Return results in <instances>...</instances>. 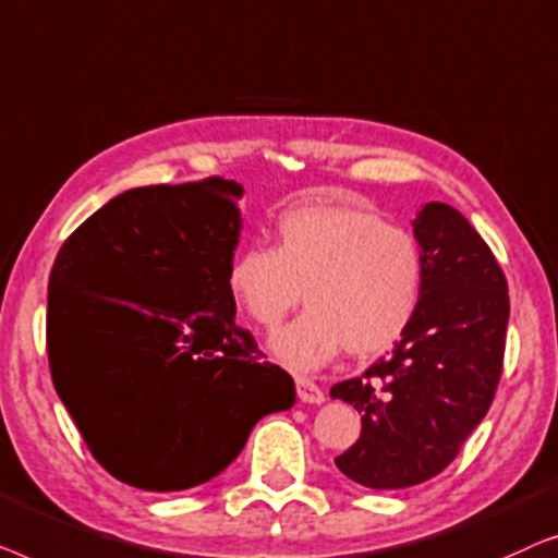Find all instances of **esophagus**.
Wrapping results in <instances>:
<instances>
[{
    "mask_svg": "<svg viewBox=\"0 0 558 558\" xmlns=\"http://www.w3.org/2000/svg\"><path fill=\"white\" fill-rule=\"evenodd\" d=\"M295 387H298V399L305 404H324V389L318 387L316 381L305 379V376H298L295 379Z\"/></svg>",
    "mask_w": 558,
    "mask_h": 558,
    "instance_id": "34e87169",
    "label": "esophagus"
}]
</instances>
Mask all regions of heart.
<instances>
[{"label":"heart","mask_w":558,"mask_h":558,"mask_svg":"<svg viewBox=\"0 0 558 558\" xmlns=\"http://www.w3.org/2000/svg\"><path fill=\"white\" fill-rule=\"evenodd\" d=\"M276 247L247 242L227 265V293L255 326L276 328L270 349L311 372L343 349L374 356L395 347L425 295V255L404 227L354 204H298L276 219Z\"/></svg>","instance_id":"heart-1"}]
</instances>
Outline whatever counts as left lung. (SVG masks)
<instances>
[{
	"mask_svg": "<svg viewBox=\"0 0 558 558\" xmlns=\"http://www.w3.org/2000/svg\"><path fill=\"white\" fill-rule=\"evenodd\" d=\"M412 225L425 255L417 318L387 359L331 387L361 412V437L336 468L374 490L442 473L490 410L504 372L511 305L490 247L450 204H425Z\"/></svg>",
	"mask_w": 558,
	"mask_h": 558,
	"instance_id": "1",
	"label": "left lung"
}]
</instances>
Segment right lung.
Masks as SVG:
<instances>
[{
    "label": "right lung",
    "mask_w": 558,
    "mask_h": 558,
    "mask_svg": "<svg viewBox=\"0 0 558 558\" xmlns=\"http://www.w3.org/2000/svg\"><path fill=\"white\" fill-rule=\"evenodd\" d=\"M242 192L219 177L129 190L54 257L52 384L93 458L133 488L211 481L265 414L295 402L290 374L234 324Z\"/></svg>",
    "instance_id": "obj_1"
}]
</instances>
